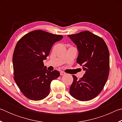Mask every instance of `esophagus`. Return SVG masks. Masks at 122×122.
Returning <instances> with one entry per match:
<instances>
[{"label":"esophagus","mask_w":122,"mask_h":122,"mask_svg":"<svg viewBox=\"0 0 122 122\" xmlns=\"http://www.w3.org/2000/svg\"><path fill=\"white\" fill-rule=\"evenodd\" d=\"M65 74H66V73H65L64 71H60V75H65Z\"/></svg>","instance_id":"1"}]
</instances>
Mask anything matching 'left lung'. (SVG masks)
I'll list each match as a JSON object with an SVG mask.
<instances>
[{
	"mask_svg": "<svg viewBox=\"0 0 122 122\" xmlns=\"http://www.w3.org/2000/svg\"><path fill=\"white\" fill-rule=\"evenodd\" d=\"M68 36L77 46V63L86 71L80 79L73 75L70 94L79 101L91 100L100 93L108 80L110 62L108 48L102 38L88 30Z\"/></svg>",
	"mask_w": 122,
	"mask_h": 122,
	"instance_id": "1",
	"label": "left lung"
}]
</instances>
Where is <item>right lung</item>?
<instances>
[{"label": "right lung", "mask_w": 122, "mask_h": 122, "mask_svg": "<svg viewBox=\"0 0 122 122\" xmlns=\"http://www.w3.org/2000/svg\"><path fill=\"white\" fill-rule=\"evenodd\" d=\"M63 36L41 30H33L18 41L13 55L14 80L25 96L33 101L46 98L51 82L60 76L59 71L47 70L43 61L55 42Z\"/></svg>", "instance_id": "add662e5"}]
</instances>
